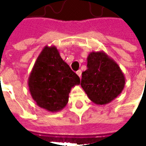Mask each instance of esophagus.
Instances as JSON below:
<instances>
[{
  "instance_id": "34e87169",
  "label": "esophagus",
  "mask_w": 146,
  "mask_h": 146,
  "mask_svg": "<svg viewBox=\"0 0 146 146\" xmlns=\"http://www.w3.org/2000/svg\"><path fill=\"white\" fill-rule=\"evenodd\" d=\"M81 73H82V72H81V70H78V71H76V74L79 76L80 78H81Z\"/></svg>"
}]
</instances>
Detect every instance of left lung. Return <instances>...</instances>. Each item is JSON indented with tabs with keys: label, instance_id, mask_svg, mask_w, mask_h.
Segmentation results:
<instances>
[{
	"label": "left lung",
	"instance_id": "left-lung-1",
	"mask_svg": "<svg viewBox=\"0 0 146 146\" xmlns=\"http://www.w3.org/2000/svg\"><path fill=\"white\" fill-rule=\"evenodd\" d=\"M87 61V70L82 73L80 85L95 104L110 103L124 88V74L119 65L103 51H92Z\"/></svg>",
	"mask_w": 146,
	"mask_h": 146
}]
</instances>
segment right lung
<instances>
[{
    "label": "right lung",
    "instance_id": "right-lung-1",
    "mask_svg": "<svg viewBox=\"0 0 146 146\" xmlns=\"http://www.w3.org/2000/svg\"><path fill=\"white\" fill-rule=\"evenodd\" d=\"M80 83V77L62 60L55 46L43 48L28 79L29 91L36 104L51 113L65 108L71 89Z\"/></svg>",
    "mask_w": 146,
    "mask_h": 146
}]
</instances>
